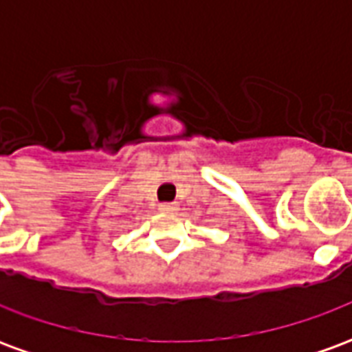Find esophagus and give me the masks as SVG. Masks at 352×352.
Returning <instances> with one entry per match:
<instances>
[{
  "label": "esophagus",
  "instance_id": "1",
  "mask_svg": "<svg viewBox=\"0 0 352 352\" xmlns=\"http://www.w3.org/2000/svg\"><path fill=\"white\" fill-rule=\"evenodd\" d=\"M162 213H175L177 211V204H171V201H166V204H160L158 206Z\"/></svg>",
  "mask_w": 352,
  "mask_h": 352
}]
</instances>
